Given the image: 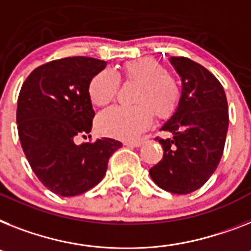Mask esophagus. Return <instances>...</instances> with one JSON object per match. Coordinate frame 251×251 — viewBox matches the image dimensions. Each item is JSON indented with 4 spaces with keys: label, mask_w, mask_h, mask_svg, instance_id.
<instances>
[{
    "label": "esophagus",
    "mask_w": 251,
    "mask_h": 251,
    "mask_svg": "<svg viewBox=\"0 0 251 251\" xmlns=\"http://www.w3.org/2000/svg\"><path fill=\"white\" fill-rule=\"evenodd\" d=\"M142 141H128V142H126V146H130V148H140V146H142Z\"/></svg>",
    "instance_id": "1"
}]
</instances>
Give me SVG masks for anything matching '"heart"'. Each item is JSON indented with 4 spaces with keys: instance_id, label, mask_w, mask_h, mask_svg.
Here are the masks:
<instances>
[{
    "instance_id": "1",
    "label": "heart",
    "mask_w": 251,
    "mask_h": 251,
    "mask_svg": "<svg viewBox=\"0 0 251 251\" xmlns=\"http://www.w3.org/2000/svg\"><path fill=\"white\" fill-rule=\"evenodd\" d=\"M122 75L127 82L138 83L133 99L137 105L107 109L100 114L97 127L105 136L134 140L151 127L152 111L160 119L175 113L181 100V90L165 66L150 57L124 64ZM119 86V74L101 70L88 84L91 101L96 106H105L117 97Z\"/></svg>"
}]
</instances>
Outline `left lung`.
<instances>
[{
	"label": "left lung",
	"instance_id": "8db88e82",
	"mask_svg": "<svg viewBox=\"0 0 251 251\" xmlns=\"http://www.w3.org/2000/svg\"><path fill=\"white\" fill-rule=\"evenodd\" d=\"M169 60L181 76V100L161 127L171 137L155 138L164 154L150 176L165 191L186 195L201 187L218 167L228 129V105L222 84L208 69L187 57Z\"/></svg>",
	"mask_w": 251,
	"mask_h": 251
}]
</instances>
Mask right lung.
<instances>
[{"mask_svg":"<svg viewBox=\"0 0 251 251\" xmlns=\"http://www.w3.org/2000/svg\"><path fill=\"white\" fill-rule=\"evenodd\" d=\"M102 60L73 56L29 74L18 97L19 140L37 178L53 194L76 196L99 183L122 142L102 138L75 144L91 132L95 111L88 84L105 69Z\"/></svg>","mask_w":251,"mask_h":251,"instance_id":"add662e5","label":"right lung"}]
</instances>
